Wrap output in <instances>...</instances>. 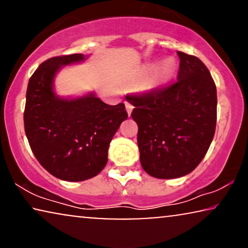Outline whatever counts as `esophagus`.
I'll list each match as a JSON object with an SVG mask.
<instances>
[{"mask_svg":"<svg viewBox=\"0 0 248 248\" xmlns=\"http://www.w3.org/2000/svg\"><path fill=\"white\" fill-rule=\"evenodd\" d=\"M125 107H126V110H127V114L128 116H130L132 110H133V106H132L131 103H128V101H125Z\"/></svg>","mask_w":248,"mask_h":248,"instance_id":"obj_1","label":"esophagus"}]
</instances>
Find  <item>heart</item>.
I'll use <instances>...</instances> for the list:
<instances>
[{
    "label": "heart",
    "instance_id": "obj_1",
    "mask_svg": "<svg viewBox=\"0 0 248 248\" xmlns=\"http://www.w3.org/2000/svg\"><path fill=\"white\" fill-rule=\"evenodd\" d=\"M154 65H150L149 69H152ZM175 72V62L172 60H167L157 66L151 76V84H161L167 82Z\"/></svg>",
    "mask_w": 248,
    "mask_h": 248
}]
</instances>
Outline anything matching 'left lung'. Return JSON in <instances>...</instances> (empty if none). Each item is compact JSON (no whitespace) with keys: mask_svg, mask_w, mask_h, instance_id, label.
I'll list each match as a JSON object with an SVG mask.
<instances>
[{"mask_svg":"<svg viewBox=\"0 0 248 248\" xmlns=\"http://www.w3.org/2000/svg\"><path fill=\"white\" fill-rule=\"evenodd\" d=\"M177 81L144 93L128 94L134 106L140 161L155 178H178L194 170L213 140L217 88L204 63L177 52Z\"/></svg>","mask_w":248,"mask_h":248,"instance_id":"obj_1","label":"left lung"}]
</instances>
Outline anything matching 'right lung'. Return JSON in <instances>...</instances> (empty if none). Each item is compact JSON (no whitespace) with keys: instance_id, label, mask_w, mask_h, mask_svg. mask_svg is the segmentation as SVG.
<instances>
[{"instance_id":"obj_1","label":"right lung","mask_w":248,"mask_h":248,"mask_svg":"<svg viewBox=\"0 0 248 248\" xmlns=\"http://www.w3.org/2000/svg\"><path fill=\"white\" fill-rule=\"evenodd\" d=\"M84 59L83 54L48 59L27 88L23 122L30 148L49 174L67 182L86 181L103 170L111 139L127 118L123 103L110 106L94 93L76 99L56 96L57 71Z\"/></svg>"}]
</instances>
